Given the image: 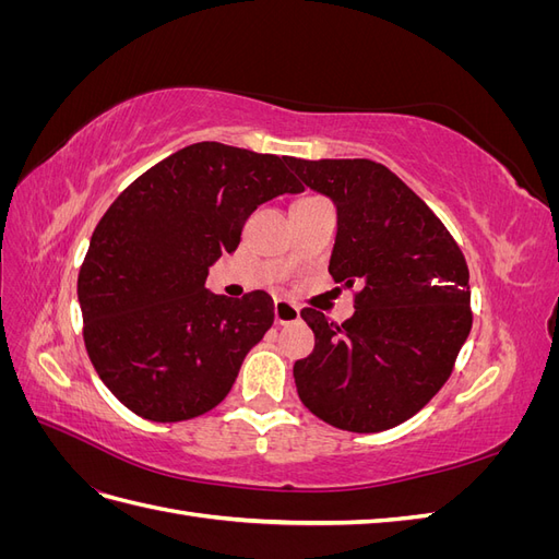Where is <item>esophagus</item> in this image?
Returning <instances> with one entry per match:
<instances>
[{
    "mask_svg": "<svg viewBox=\"0 0 559 559\" xmlns=\"http://www.w3.org/2000/svg\"><path fill=\"white\" fill-rule=\"evenodd\" d=\"M300 319V308L296 302L289 300H275V324L277 326H286V324H294V321Z\"/></svg>",
    "mask_w": 559,
    "mask_h": 559,
    "instance_id": "34e87169",
    "label": "esophagus"
}]
</instances>
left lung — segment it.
Masks as SVG:
<instances>
[{"label":"left lung","instance_id":"1","mask_svg":"<svg viewBox=\"0 0 559 559\" xmlns=\"http://www.w3.org/2000/svg\"><path fill=\"white\" fill-rule=\"evenodd\" d=\"M292 170L333 200L329 273L357 286L341 326L312 308L308 359L294 364L300 401L326 425L378 433L411 419L452 373L471 331L468 267L425 200L366 158L302 160Z\"/></svg>","mask_w":559,"mask_h":559}]
</instances>
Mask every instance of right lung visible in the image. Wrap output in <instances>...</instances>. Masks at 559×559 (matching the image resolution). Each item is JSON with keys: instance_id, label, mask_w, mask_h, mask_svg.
<instances>
[{"instance_id": "obj_1", "label": "right lung", "mask_w": 559, "mask_h": 559, "mask_svg": "<svg viewBox=\"0 0 559 559\" xmlns=\"http://www.w3.org/2000/svg\"><path fill=\"white\" fill-rule=\"evenodd\" d=\"M286 160L198 142L134 179L99 218L79 273L83 341L99 380L134 415H205L273 326L265 292L233 300L205 280L238 249L253 210L302 191Z\"/></svg>"}]
</instances>
